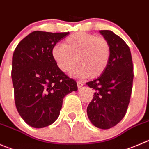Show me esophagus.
<instances>
[{
    "label": "esophagus",
    "mask_w": 149,
    "mask_h": 149,
    "mask_svg": "<svg viewBox=\"0 0 149 149\" xmlns=\"http://www.w3.org/2000/svg\"><path fill=\"white\" fill-rule=\"evenodd\" d=\"M83 85H84V83L82 81H77L78 88H81L82 86H83Z\"/></svg>",
    "instance_id": "34e87169"
}]
</instances>
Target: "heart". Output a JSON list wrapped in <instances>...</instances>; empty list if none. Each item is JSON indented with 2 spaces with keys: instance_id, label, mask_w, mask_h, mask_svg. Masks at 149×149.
I'll use <instances>...</instances> for the list:
<instances>
[{
  "instance_id": "1",
  "label": "heart",
  "mask_w": 149,
  "mask_h": 149,
  "mask_svg": "<svg viewBox=\"0 0 149 149\" xmlns=\"http://www.w3.org/2000/svg\"><path fill=\"white\" fill-rule=\"evenodd\" d=\"M52 54L60 70L68 71L77 60L79 65L70 74L80 78H95L106 68L111 49L103 37L79 32L68 37L63 44L54 46Z\"/></svg>"
}]
</instances>
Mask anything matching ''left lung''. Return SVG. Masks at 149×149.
<instances>
[{"instance_id": "8db88e82", "label": "left lung", "mask_w": 149, "mask_h": 149, "mask_svg": "<svg viewBox=\"0 0 149 149\" xmlns=\"http://www.w3.org/2000/svg\"><path fill=\"white\" fill-rule=\"evenodd\" d=\"M99 33L108 41L111 55L100 76L86 83L95 90L86 113L94 126L107 130L125 116L132 93L133 66L130 49L122 38L111 30Z\"/></svg>"}]
</instances>
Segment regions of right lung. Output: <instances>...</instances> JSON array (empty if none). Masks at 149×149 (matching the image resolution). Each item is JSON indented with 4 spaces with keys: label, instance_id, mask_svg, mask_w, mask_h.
<instances>
[{
    "label": "right lung",
    "instance_id": "right-lung-1",
    "mask_svg": "<svg viewBox=\"0 0 149 149\" xmlns=\"http://www.w3.org/2000/svg\"><path fill=\"white\" fill-rule=\"evenodd\" d=\"M68 34L34 31L19 43L13 54L16 107L23 120L34 128L54 123L63 98L78 89L76 81L59 68L52 54L56 44Z\"/></svg>",
    "mask_w": 149,
    "mask_h": 149
}]
</instances>
